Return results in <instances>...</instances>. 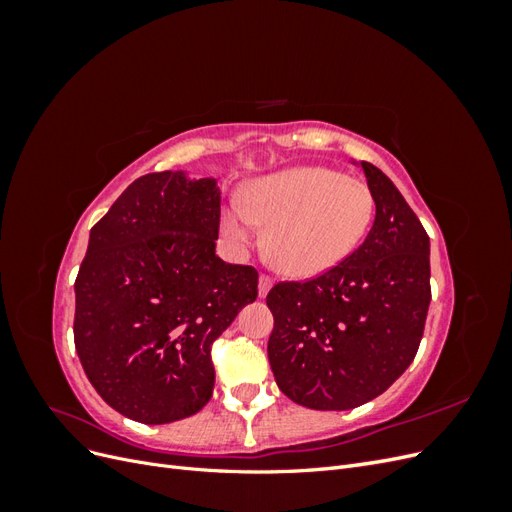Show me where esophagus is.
I'll use <instances>...</instances> for the list:
<instances>
[{
	"instance_id": "34e87169",
	"label": "esophagus",
	"mask_w": 512,
	"mask_h": 512,
	"mask_svg": "<svg viewBox=\"0 0 512 512\" xmlns=\"http://www.w3.org/2000/svg\"><path fill=\"white\" fill-rule=\"evenodd\" d=\"M271 286H273L271 277L269 275H260V280H258V294H260V297H267Z\"/></svg>"
}]
</instances>
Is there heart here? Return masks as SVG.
I'll use <instances>...</instances> for the list:
<instances>
[{"label":"heart","instance_id":"obj_1","mask_svg":"<svg viewBox=\"0 0 512 512\" xmlns=\"http://www.w3.org/2000/svg\"><path fill=\"white\" fill-rule=\"evenodd\" d=\"M369 185L327 166H294L247 185L222 213V230L239 247L267 226L265 252L288 277L327 273L356 252L374 220Z\"/></svg>","mask_w":512,"mask_h":512}]
</instances>
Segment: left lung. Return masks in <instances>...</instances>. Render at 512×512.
Returning a JSON list of instances; mask_svg holds the SVG:
<instances>
[{"mask_svg": "<svg viewBox=\"0 0 512 512\" xmlns=\"http://www.w3.org/2000/svg\"><path fill=\"white\" fill-rule=\"evenodd\" d=\"M376 220L342 265L267 294L269 363L280 391L312 410H352L414 361L431 301L429 237L380 168L361 162Z\"/></svg>", "mask_w": 512, "mask_h": 512, "instance_id": "8db88e82", "label": "left lung"}]
</instances>
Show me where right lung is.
Listing matches in <instances>:
<instances>
[{
	"mask_svg": "<svg viewBox=\"0 0 512 512\" xmlns=\"http://www.w3.org/2000/svg\"><path fill=\"white\" fill-rule=\"evenodd\" d=\"M218 179L130 183L91 228L74 282V346L89 382L132 421L188 418L213 395L211 344L258 297V271L215 254Z\"/></svg>",
	"mask_w": 512,
	"mask_h": 512,
	"instance_id": "add662e5",
	"label": "right lung"
}]
</instances>
